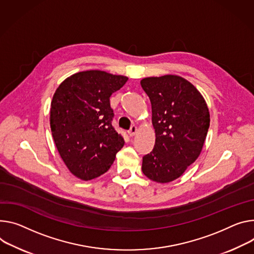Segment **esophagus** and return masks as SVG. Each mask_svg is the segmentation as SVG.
I'll return each instance as SVG.
<instances>
[{"instance_id":"1","label":"esophagus","mask_w":254,"mask_h":254,"mask_svg":"<svg viewBox=\"0 0 254 254\" xmlns=\"http://www.w3.org/2000/svg\"><path fill=\"white\" fill-rule=\"evenodd\" d=\"M136 130H137V127L135 126H131V127L127 130V133L129 134V136H132V135L135 134Z\"/></svg>"}]
</instances>
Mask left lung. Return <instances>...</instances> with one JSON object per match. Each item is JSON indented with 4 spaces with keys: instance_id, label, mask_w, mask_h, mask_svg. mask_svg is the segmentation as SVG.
Returning a JSON list of instances; mask_svg holds the SVG:
<instances>
[{
    "instance_id": "1",
    "label": "left lung",
    "mask_w": 254,
    "mask_h": 254,
    "mask_svg": "<svg viewBox=\"0 0 254 254\" xmlns=\"http://www.w3.org/2000/svg\"><path fill=\"white\" fill-rule=\"evenodd\" d=\"M141 85L152 104L156 142L143 157V173L166 183L180 177L200 154L210 113L196 88L179 76L150 77Z\"/></svg>"
}]
</instances>
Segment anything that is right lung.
Here are the masks:
<instances>
[{"label":"right lung","instance_id":"obj_1","mask_svg":"<svg viewBox=\"0 0 254 254\" xmlns=\"http://www.w3.org/2000/svg\"><path fill=\"white\" fill-rule=\"evenodd\" d=\"M127 81L103 71L80 72L65 79L53 97L54 141L68 170L83 180L105 173L125 145L112 126L109 98Z\"/></svg>","mask_w":254,"mask_h":254}]
</instances>
